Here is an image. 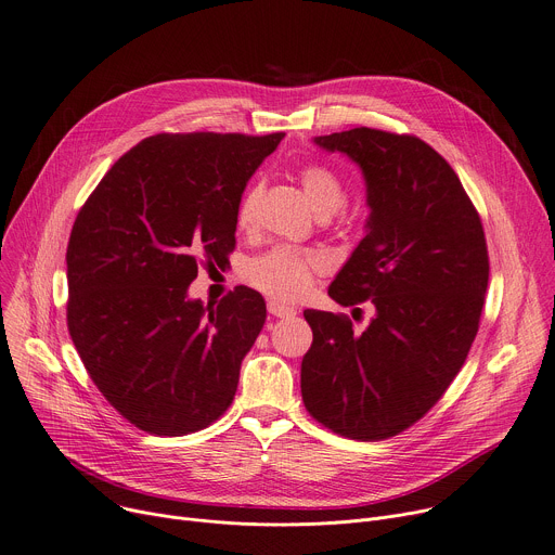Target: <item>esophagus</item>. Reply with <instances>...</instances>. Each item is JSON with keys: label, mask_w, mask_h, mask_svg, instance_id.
I'll list each match as a JSON object with an SVG mask.
<instances>
[{"label": "esophagus", "mask_w": 555, "mask_h": 555, "mask_svg": "<svg viewBox=\"0 0 555 555\" xmlns=\"http://www.w3.org/2000/svg\"><path fill=\"white\" fill-rule=\"evenodd\" d=\"M268 312L276 319H289L296 314V310L292 306H285V304H281V300H268Z\"/></svg>", "instance_id": "esophagus-1"}]
</instances>
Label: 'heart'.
Masks as SVG:
<instances>
[{"label":"heart","mask_w":555,"mask_h":555,"mask_svg":"<svg viewBox=\"0 0 555 555\" xmlns=\"http://www.w3.org/2000/svg\"><path fill=\"white\" fill-rule=\"evenodd\" d=\"M300 185L314 208L317 215L323 212H336L343 204V185L338 177L323 168V166H308L300 170ZM261 183L249 185L243 194L238 210H236V223L243 230H249L257 221V210L261 201ZM323 270V259L314 251H304L294 247H274L266 251L263 257L255 259L247 268V279L251 285H257L266 294L292 300L300 294H306L312 285V279L317 272Z\"/></svg>","instance_id":"1"}]
</instances>
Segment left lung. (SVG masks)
Returning a JSON list of instances; mask_svg holds the SVG:
<instances>
[{"label": "left lung", "mask_w": 555, "mask_h": 555, "mask_svg": "<svg viewBox=\"0 0 555 555\" xmlns=\"http://www.w3.org/2000/svg\"><path fill=\"white\" fill-rule=\"evenodd\" d=\"M365 181V236L327 294L372 300L363 332L306 310L314 340L300 363L308 412L332 431L380 440L423 418L461 372L489 283L480 217L461 179L416 137L354 128L312 139Z\"/></svg>", "instance_id": "8db88e82"}]
</instances>
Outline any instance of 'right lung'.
Masks as SVG:
<instances>
[{
    "mask_svg": "<svg viewBox=\"0 0 555 555\" xmlns=\"http://www.w3.org/2000/svg\"><path fill=\"white\" fill-rule=\"evenodd\" d=\"M283 137H147L77 215L66 251L70 338L99 391L147 434L204 429L236 393L266 300L241 285L204 306L188 287L198 261L219 266L232 251L243 190Z\"/></svg>",
    "mask_w": 555,
    "mask_h": 555,
    "instance_id": "right-lung-1",
    "label": "right lung"
}]
</instances>
